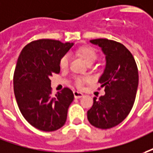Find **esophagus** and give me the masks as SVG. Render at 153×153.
Returning a JSON list of instances; mask_svg holds the SVG:
<instances>
[{"mask_svg":"<svg viewBox=\"0 0 153 153\" xmlns=\"http://www.w3.org/2000/svg\"><path fill=\"white\" fill-rule=\"evenodd\" d=\"M74 98L79 99L84 96V94L81 92H79V91H74Z\"/></svg>","mask_w":153,"mask_h":153,"instance_id":"obj_1","label":"esophagus"}]
</instances>
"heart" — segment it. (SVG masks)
Instances as JSON below:
<instances>
[{"label":"heart","instance_id":"1","mask_svg":"<svg viewBox=\"0 0 153 153\" xmlns=\"http://www.w3.org/2000/svg\"><path fill=\"white\" fill-rule=\"evenodd\" d=\"M77 53L80 56L87 64L93 63L98 58V53L94 50L93 48L90 46H83L79 48L77 50ZM69 63V59L68 55H64L63 58L60 60V67L62 68H66L68 66ZM89 80L87 78H83V77H77L75 79V85L77 87L81 88L83 85H85V82Z\"/></svg>","mask_w":153,"mask_h":153}]
</instances>
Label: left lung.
Masks as SVG:
<instances>
[{
    "label": "left lung",
    "mask_w": 153,
    "mask_h": 153,
    "mask_svg": "<svg viewBox=\"0 0 153 153\" xmlns=\"http://www.w3.org/2000/svg\"><path fill=\"white\" fill-rule=\"evenodd\" d=\"M90 42L105 55V68L99 79L105 94L94 97L87 117L97 128H111L122 122L132 109L139 80L137 66L131 52L120 42L106 38Z\"/></svg>",
    "instance_id": "8db88e82"
}]
</instances>
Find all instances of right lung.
Wrapping results in <instances>:
<instances>
[{
	"label": "right lung",
	"mask_w": 153,
	"mask_h": 153,
	"mask_svg": "<svg viewBox=\"0 0 153 153\" xmlns=\"http://www.w3.org/2000/svg\"><path fill=\"white\" fill-rule=\"evenodd\" d=\"M73 45L39 39L26 45L18 57L13 76L16 100L26 120L38 130L53 131L66 122L74 94L64 88L52 95L49 78L60 72V60Z\"/></svg>",
	"instance_id": "obj_1"
}]
</instances>
